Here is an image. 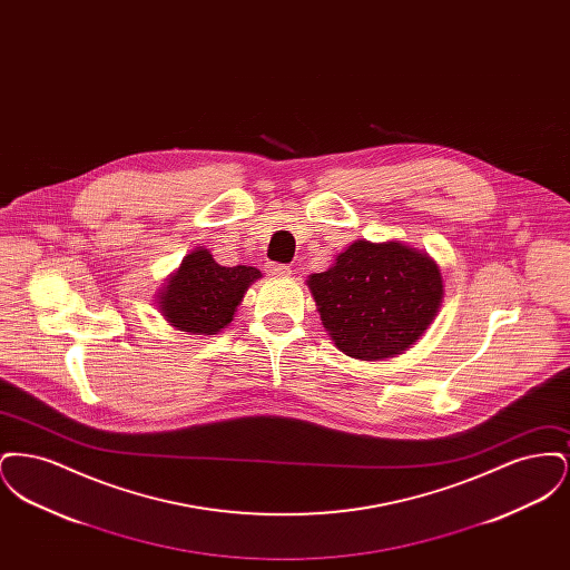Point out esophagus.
Here are the masks:
<instances>
[{"instance_id": "esophagus-1", "label": "esophagus", "mask_w": 570, "mask_h": 570, "mask_svg": "<svg viewBox=\"0 0 570 570\" xmlns=\"http://www.w3.org/2000/svg\"><path fill=\"white\" fill-rule=\"evenodd\" d=\"M265 272L269 273L272 277H288V275H291V267H286V265H277V263H267Z\"/></svg>"}]
</instances>
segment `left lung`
I'll return each instance as SVG.
<instances>
[{
    "label": "left lung",
    "instance_id": "1",
    "mask_svg": "<svg viewBox=\"0 0 570 570\" xmlns=\"http://www.w3.org/2000/svg\"><path fill=\"white\" fill-rule=\"evenodd\" d=\"M307 288L333 344L361 361L407 351L444 298L438 263L402 242L356 239L326 272L312 273Z\"/></svg>",
    "mask_w": 570,
    "mask_h": 570
}]
</instances>
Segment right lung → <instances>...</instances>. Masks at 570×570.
<instances>
[{
  "instance_id": "right-lung-1",
  "label": "right lung",
  "mask_w": 570,
  "mask_h": 570,
  "mask_svg": "<svg viewBox=\"0 0 570 570\" xmlns=\"http://www.w3.org/2000/svg\"><path fill=\"white\" fill-rule=\"evenodd\" d=\"M261 277L256 267H222L207 247H196L168 275L158 297L164 321L190 335H216L230 325L247 288Z\"/></svg>"
}]
</instances>
